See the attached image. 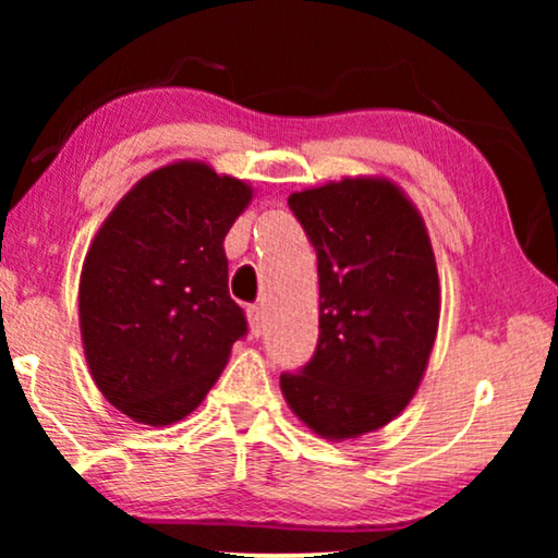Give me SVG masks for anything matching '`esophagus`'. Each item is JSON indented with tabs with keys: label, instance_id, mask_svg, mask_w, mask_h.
Masks as SVG:
<instances>
[{
	"label": "esophagus",
	"instance_id": "34e87169",
	"mask_svg": "<svg viewBox=\"0 0 558 558\" xmlns=\"http://www.w3.org/2000/svg\"><path fill=\"white\" fill-rule=\"evenodd\" d=\"M248 323H251V332L258 338V335L264 332V310L258 307V304H251L248 307Z\"/></svg>",
	"mask_w": 558,
	"mask_h": 558
}]
</instances>
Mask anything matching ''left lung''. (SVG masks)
I'll return each instance as SVG.
<instances>
[{"mask_svg":"<svg viewBox=\"0 0 558 558\" xmlns=\"http://www.w3.org/2000/svg\"><path fill=\"white\" fill-rule=\"evenodd\" d=\"M317 254L319 340L281 373L296 416L325 439H353L399 416L416 393L439 325V277L424 220L388 180H342L289 195Z\"/></svg>","mask_w":558,"mask_h":558,"instance_id":"8db88e82","label":"left lung"}]
</instances>
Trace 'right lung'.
<instances>
[{
  "instance_id": "right-lung-1",
  "label": "right lung",
  "mask_w": 558,
  "mask_h": 558,
  "mask_svg": "<svg viewBox=\"0 0 558 558\" xmlns=\"http://www.w3.org/2000/svg\"><path fill=\"white\" fill-rule=\"evenodd\" d=\"M251 187L203 162H178L129 190L81 271V335L101 393L134 422H180L205 399L243 310L228 294L223 239Z\"/></svg>"
}]
</instances>
